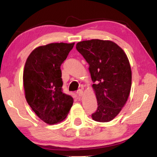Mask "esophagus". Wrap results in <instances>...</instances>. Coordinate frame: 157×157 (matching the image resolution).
Listing matches in <instances>:
<instances>
[{
	"instance_id": "obj_1",
	"label": "esophagus",
	"mask_w": 157,
	"mask_h": 157,
	"mask_svg": "<svg viewBox=\"0 0 157 157\" xmlns=\"http://www.w3.org/2000/svg\"><path fill=\"white\" fill-rule=\"evenodd\" d=\"M77 94H78V95L79 97H81L83 95V90L82 89H79L78 91H77Z\"/></svg>"
}]
</instances>
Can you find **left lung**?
I'll return each mask as SVG.
<instances>
[{
  "mask_svg": "<svg viewBox=\"0 0 157 157\" xmlns=\"http://www.w3.org/2000/svg\"><path fill=\"white\" fill-rule=\"evenodd\" d=\"M76 49L89 64L98 109L94 121L107 123L120 113L127 102L132 86V70L126 53L109 40L82 41Z\"/></svg>",
  "mask_w": 157,
  "mask_h": 157,
  "instance_id": "8db88e82",
  "label": "left lung"
}]
</instances>
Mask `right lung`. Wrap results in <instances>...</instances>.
I'll use <instances>...</instances> for the list:
<instances>
[{"instance_id": "add662e5", "label": "right lung", "mask_w": 157, "mask_h": 157, "mask_svg": "<svg viewBox=\"0 0 157 157\" xmlns=\"http://www.w3.org/2000/svg\"><path fill=\"white\" fill-rule=\"evenodd\" d=\"M75 43H52L34 49L27 58L23 81L27 102L48 124L64 120L73 98L63 94L60 66Z\"/></svg>"}]
</instances>
